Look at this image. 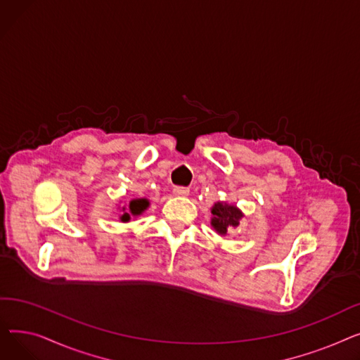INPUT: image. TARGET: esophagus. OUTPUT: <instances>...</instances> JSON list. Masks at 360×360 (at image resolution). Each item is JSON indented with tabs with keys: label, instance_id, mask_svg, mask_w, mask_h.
Masks as SVG:
<instances>
[{
	"label": "esophagus",
	"instance_id": "34e87169",
	"mask_svg": "<svg viewBox=\"0 0 360 360\" xmlns=\"http://www.w3.org/2000/svg\"><path fill=\"white\" fill-rule=\"evenodd\" d=\"M174 194L178 197H186L188 194H190V190H188L186 186H176L174 190Z\"/></svg>",
	"mask_w": 360,
	"mask_h": 360
}]
</instances>
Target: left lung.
<instances>
[{
	"instance_id": "8db88e82",
	"label": "left lung",
	"mask_w": 360,
	"mask_h": 360,
	"mask_svg": "<svg viewBox=\"0 0 360 360\" xmlns=\"http://www.w3.org/2000/svg\"><path fill=\"white\" fill-rule=\"evenodd\" d=\"M212 226L219 235H226L231 229L238 228L239 220L243 217V213L236 205L228 202H216L212 209Z\"/></svg>"
}]
</instances>
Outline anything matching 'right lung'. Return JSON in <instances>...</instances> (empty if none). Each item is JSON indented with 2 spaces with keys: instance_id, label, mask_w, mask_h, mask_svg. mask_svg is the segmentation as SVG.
Returning a JSON list of instances; mask_svg holds the SVG:
<instances>
[{
  "instance_id": "obj_1",
  "label": "right lung",
  "mask_w": 360,
  "mask_h": 360,
  "mask_svg": "<svg viewBox=\"0 0 360 360\" xmlns=\"http://www.w3.org/2000/svg\"><path fill=\"white\" fill-rule=\"evenodd\" d=\"M150 205L147 198H136V200H131L129 205H128V210L125 207H122V214L120 216V220L127 223L131 220V216H140L143 212L147 210V207Z\"/></svg>"
}]
</instances>
